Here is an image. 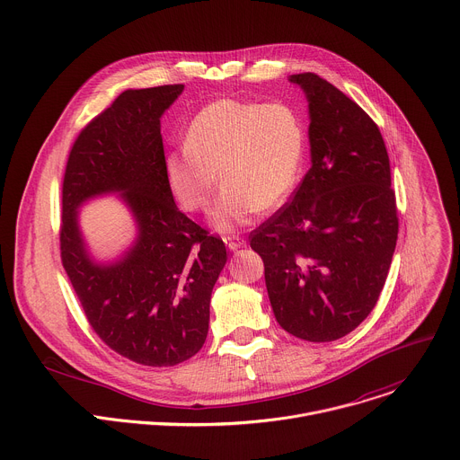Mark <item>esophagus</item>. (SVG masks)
<instances>
[{
    "label": "esophagus",
    "instance_id": "1",
    "mask_svg": "<svg viewBox=\"0 0 460 460\" xmlns=\"http://www.w3.org/2000/svg\"><path fill=\"white\" fill-rule=\"evenodd\" d=\"M225 244L230 248V250H239L241 246H244L246 244V241H244V237H241V235H226L225 239Z\"/></svg>",
    "mask_w": 460,
    "mask_h": 460
}]
</instances>
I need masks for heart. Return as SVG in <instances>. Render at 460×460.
Wrapping results in <instances>:
<instances>
[{"mask_svg": "<svg viewBox=\"0 0 460 460\" xmlns=\"http://www.w3.org/2000/svg\"><path fill=\"white\" fill-rule=\"evenodd\" d=\"M305 156V126L288 104L221 99L189 124L185 146L165 155L171 192L187 212L212 208V225L232 232L261 208H273L293 190Z\"/></svg>", "mask_w": 460, "mask_h": 460, "instance_id": "1", "label": "heart"}]
</instances>
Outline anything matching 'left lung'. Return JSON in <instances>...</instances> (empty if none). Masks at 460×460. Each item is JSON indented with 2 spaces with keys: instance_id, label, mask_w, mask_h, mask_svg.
I'll return each mask as SVG.
<instances>
[{
  "instance_id": "left-lung-1",
  "label": "left lung",
  "mask_w": 460,
  "mask_h": 460,
  "mask_svg": "<svg viewBox=\"0 0 460 460\" xmlns=\"http://www.w3.org/2000/svg\"><path fill=\"white\" fill-rule=\"evenodd\" d=\"M309 102L311 167L291 201L250 235L264 262L277 322L307 341H332L374 309L399 219L376 122L316 74L291 75Z\"/></svg>"
}]
</instances>
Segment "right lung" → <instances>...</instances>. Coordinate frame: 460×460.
I'll return each mask as SVG.
<instances>
[{"label":"right lung","instance_id":"right-lung-1","mask_svg":"<svg viewBox=\"0 0 460 460\" xmlns=\"http://www.w3.org/2000/svg\"><path fill=\"white\" fill-rule=\"evenodd\" d=\"M181 92L165 84L120 93L79 133L63 178V268L99 338L147 367L178 365L203 347L212 288L226 264L225 243L178 210L165 180L160 119ZM108 191L123 194L139 237L115 265H97L76 208Z\"/></svg>","mask_w":460,"mask_h":460}]
</instances>
